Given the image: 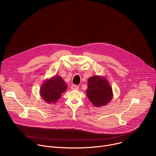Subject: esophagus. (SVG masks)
I'll list each match as a JSON object with an SVG mask.
<instances>
[{"mask_svg": "<svg viewBox=\"0 0 156 156\" xmlns=\"http://www.w3.org/2000/svg\"><path fill=\"white\" fill-rule=\"evenodd\" d=\"M71 89H72V90H78V89H79V87L77 85L73 84L71 86Z\"/></svg>", "mask_w": 156, "mask_h": 156, "instance_id": "obj_1", "label": "esophagus"}]
</instances>
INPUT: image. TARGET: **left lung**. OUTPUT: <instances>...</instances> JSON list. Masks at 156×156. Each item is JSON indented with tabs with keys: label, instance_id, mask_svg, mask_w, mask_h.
Instances as JSON below:
<instances>
[{
	"label": "left lung",
	"instance_id": "left-lung-1",
	"mask_svg": "<svg viewBox=\"0 0 156 156\" xmlns=\"http://www.w3.org/2000/svg\"><path fill=\"white\" fill-rule=\"evenodd\" d=\"M86 96L95 107H102L113 99L112 87L105 76L95 75L87 80Z\"/></svg>",
	"mask_w": 156,
	"mask_h": 156
}]
</instances>
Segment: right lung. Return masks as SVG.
Masks as SVG:
<instances>
[{
  "instance_id": "obj_1",
  "label": "right lung",
  "mask_w": 156,
  "mask_h": 156,
  "mask_svg": "<svg viewBox=\"0 0 156 156\" xmlns=\"http://www.w3.org/2000/svg\"><path fill=\"white\" fill-rule=\"evenodd\" d=\"M67 89V84L59 75H54L47 79L41 84L39 94L43 101L52 104L57 102Z\"/></svg>"
}]
</instances>
